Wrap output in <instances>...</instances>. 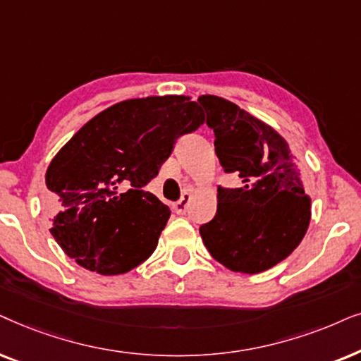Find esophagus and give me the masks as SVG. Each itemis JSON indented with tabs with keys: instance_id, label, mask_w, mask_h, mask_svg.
<instances>
[{
	"instance_id": "esophagus-1",
	"label": "esophagus",
	"mask_w": 361,
	"mask_h": 361,
	"mask_svg": "<svg viewBox=\"0 0 361 361\" xmlns=\"http://www.w3.org/2000/svg\"><path fill=\"white\" fill-rule=\"evenodd\" d=\"M190 201H191V195L190 193L181 195V198L178 200L175 204H173V209H175V213L186 214V211H188V206H190Z\"/></svg>"
}]
</instances>
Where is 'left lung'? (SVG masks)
Wrapping results in <instances>:
<instances>
[{
    "label": "left lung",
    "instance_id": "8db88e82",
    "mask_svg": "<svg viewBox=\"0 0 361 361\" xmlns=\"http://www.w3.org/2000/svg\"><path fill=\"white\" fill-rule=\"evenodd\" d=\"M214 130L224 173H238L241 188H218V211L200 234L211 256L234 272L267 271L289 256L310 223V198L300 170L279 133L216 95L198 99Z\"/></svg>",
    "mask_w": 361,
    "mask_h": 361
}]
</instances>
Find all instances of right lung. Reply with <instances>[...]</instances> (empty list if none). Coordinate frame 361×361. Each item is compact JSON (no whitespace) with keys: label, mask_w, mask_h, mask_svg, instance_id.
Returning a JSON list of instances; mask_svg holds the SVG:
<instances>
[{"label":"right lung","mask_w":361,"mask_h":361,"mask_svg":"<svg viewBox=\"0 0 361 361\" xmlns=\"http://www.w3.org/2000/svg\"><path fill=\"white\" fill-rule=\"evenodd\" d=\"M203 123L185 95L123 100L89 120L46 171L51 234L62 251L102 276L150 257L170 208L145 186L178 138Z\"/></svg>","instance_id":"obj_1"}]
</instances>
